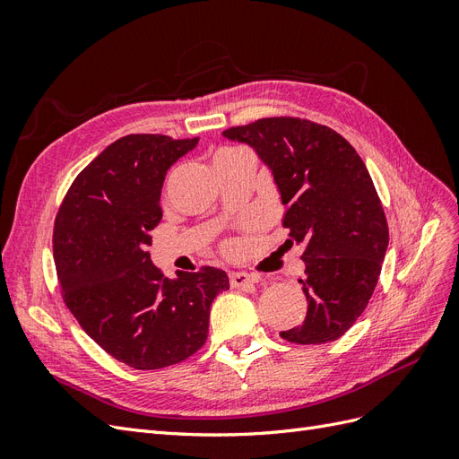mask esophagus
Wrapping results in <instances>:
<instances>
[{"mask_svg":"<svg viewBox=\"0 0 459 459\" xmlns=\"http://www.w3.org/2000/svg\"><path fill=\"white\" fill-rule=\"evenodd\" d=\"M230 283L231 287H251L253 283H256V277L247 272H231Z\"/></svg>","mask_w":459,"mask_h":459,"instance_id":"1","label":"esophagus"}]
</instances>
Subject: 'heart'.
Returning a JSON list of instances; mask_svg holds the SVG:
<instances>
[{
	"label": "heart",
	"instance_id": "b5f03b06",
	"mask_svg": "<svg viewBox=\"0 0 459 459\" xmlns=\"http://www.w3.org/2000/svg\"><path fill=\"white\" fill-rule=\"evenodd\" d=\"M230 151H233V149H220L214 157H220V155H226V152H230Z\"/></svg>",
	"mask_w": 459,
	"mask_h": 459
}]
</instances>
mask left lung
<instances>
[{
  "instance_id": "1",
  "label": "left lung",
  "mask_w": 459,
  "mask_h": 459,
  "mask_svg": "<svg viewBox=\"0 0 459 459\" xmlns=\"http://www.w3.org/2000/svg\"><path fill=\"white\" fill-rule=\"evenodd\" d=\"M255 147L281 193L285 245L300 243L304 322L281 331L297 344L337 341L362 316L377 285L388 226L377 189L356 149L324 124L299 117L260 118L224 130Z\"/></svg>"
}]
</instances>
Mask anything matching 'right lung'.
I'll return each instance as SVG.
<instances>
[{"label": "right lung", "mask_w": 459, "mask_h": 459, "mask_svg": "<svg viewBox=\"0 0 459 459\" xmlns=\"http://www.w3.org/2000/svg\"><path fill=\"white\" fill-rule=\"evenodd\" d=\"M199 137L130 134L110 143L73 182L53 226L61 295L80 327L118 362L160 369L206 342L208 314L230 287L203 266L170 280L147 247L159 226L164 176Z\"/></svg>", "instance_id": "1"}]
</instances>
